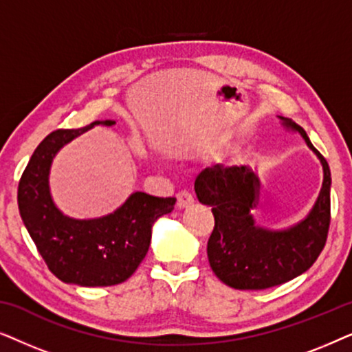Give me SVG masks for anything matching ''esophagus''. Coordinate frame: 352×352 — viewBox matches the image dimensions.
I'll use <instances>...</instances> for the list:
<instances>
[{"label": "esophagus", "instance_id": "1", "mask_svg": "<svg viewBox=\"0 0 352 352\" xmlns=\"http://www.w3.org/2000/svg\"><path fill=\"white\" fill-rule=\"evenodd\" d=\"M177 197V208H189L190 205H194V195L189 190H181Z\"/></svg>", "mask_w": 352, "mask_h": 352}]
</instances>
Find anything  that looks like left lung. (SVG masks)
Wrapping results in <instances>:
<instances>
[{"instance_id":"8db88e82","label":"left lung","mask_w":352,"mask_h":352,"mask_svg":"<svg viewBox=\"0 0 352 352\" xmlns=\"http://www.w3.org/2000/svg\"><path fill=\"white\" fill-rule=\"evenodd\" d=\"M280 118L288 131L300 133L324 170V181L314 206L301 221L285 229L256 224L252 210L259 204L261 182L248 166L205 168L195 179L200 204L211 206L214 229L210 235V266L216 277L237 290H264L282 285L306 272L325 247L330 226L329 163L312 146L305 129Z\"/></svg>"}]
</instances>
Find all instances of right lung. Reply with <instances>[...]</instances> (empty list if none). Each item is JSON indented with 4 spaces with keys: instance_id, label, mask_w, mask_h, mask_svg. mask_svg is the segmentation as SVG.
<instances>
[{
    "instance_id": "add662e5",
    "label": "right lung",
    "mask_w": 352,
    "mask_h": 352,
    "mask_svg": "<svg viewBox=\"0 0 352 352\" xmlns=\"http://www.w3.org/2000/svg\"><path fill=\"white\" fill-rule=\"evenodd\" d=\"M96 124L112 126L115 120L47 134L33 152L17 190L23 224L50 271L80 287H110L131 277L148 252L155 221L171 213L176 204L175 197L133 192L117 210L99 218L76 219L62 213L51 195L52 162L62 147Z\"/></svg>"
}]
</instances>
